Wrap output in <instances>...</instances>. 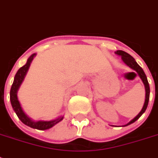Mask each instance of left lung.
<instances>
[{
	"label": "left lung",
	"instance_id": "1",
	"mask_svg": "<svg viewBox=\"0 0 158 158\" xmlns=\"http://www.w3.org/2000/svg\"><path fill=\"white\" fill-rule=\"evenodd\" d=\"M115 53L118 56H120L121 57V59H122L123 62L125 63L127 66H129L130 69H134L135 72H137L138 75L139 76V78L141 79V80L143 81V84H144V88H145V102L144 104H143V106L142 110H140V112L136 116H135L134 119L130 120V122L127 123L126 125H121L122 127H125V126H127L129 125H131L134 122H135L136 120L139 119V118L141 116V115L145 112V110L147 109L148 107V101H149V94H150V88H149V84H148V79L147 76H146V74H145L144 71H143V69L141 68V67L139 65L137 62L135 61V58L133 56H131L130 54H128L127 52H125L124 51L121 50H118L116 52H115ZM111 126H115V125H111Z\"/></svg>",
	"mask_w": 158,
	"mask_h": 158
}]
</instances>
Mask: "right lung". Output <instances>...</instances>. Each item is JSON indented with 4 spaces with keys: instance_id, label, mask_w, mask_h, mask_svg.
I'll return each mask as SVG.
<instances>
[{
    "instance_id": "obj_1",
    "label": "right lung",
    "mask_w": 158,
    "mask_h": 158,
    "mask_svg": "<svg viewBox=\"0 0 158 158\" xmlns=\"http://www.w3.org/2000/svg\"><path fill=\"white\" fill-rule=\"evenodd\" d=\"M36 55H37L36 53H33V55H31L30 56L28 57L26 64L21 68H19L17 73H16L15 79H14L13 84H12L10 89V103L12 107H13V110L16 113L19 119L24 125H28V126L33 128V129H37V130H46L53 127L55 125H56L57 123L61 121L64 116L60 115V116H58L57 118L52 120H33V119L28 117V115L25 114V112L23 111V108L20 105V102L19 101L18 96H17L19 89L21 84L23 83V79H24L26 74H27V72H28V69L30 67L31 63L33 61V58L36 56Z\"/></svg>"
}]
</instances>
